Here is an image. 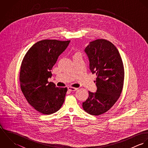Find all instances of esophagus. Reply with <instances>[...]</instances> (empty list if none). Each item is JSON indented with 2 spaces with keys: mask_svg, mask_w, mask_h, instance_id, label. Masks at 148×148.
Returning <instances> with one entry per match:
<instances>
[{
  "mask_svg": "<svg viewBox=\"0 0 148 148\" xmlns=\"http://www.w3.org/2000/svg\"><path fill=\"white\" fill-rule=\"evenodd\" d=\"M68 89L69 91H71V92H75V91H76V90L77 89V88H73V87L69 86V87L68 88Z\"/></svg>",
  "mask_w": 148,
  "mask_h": 148,
  "instance_id": "34e87169",
  "label": "esophagus"
}]
</instances>
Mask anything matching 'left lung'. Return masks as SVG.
<instances>
[{
  "label": "left lung",
  "instance_id": "left-lung-1",
  "mask_svg": "<svg viewBox=\"0 0 148 148\" xmlns=\"http://www.w3.org/2000/svg\"><path fill=\"white\" fill-rule=\"evenodd\" d=\"M84 51L91 72L97 76V90L95 93L89 92L82 106L88 113L98 116L110 109L119 99L124 84V66L119 51L108 40L90 42Z\"/></svg>",
  "mask_w": 148,
  "mask_h": 148
}]
</instances>
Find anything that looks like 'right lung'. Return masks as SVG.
I'll return each mask as SVG.
<instances>
[{"label": "right lung", "instance_id": "1", "mask_svg": "<svg viewBox=\"0 0 148 148\" xmlns=\"http://www.w3.org/2000/svg\"><path fill=\"white\" fill-rule=\"evenodd\" d=\"M70 40H43L34 44L25 55L21 68V91L28 103L44 114L58 111L64 102L66 88L52 82L51 70Z\"/></svg>", "mask_w": 148, "mask_h": 148}]
</instances>
